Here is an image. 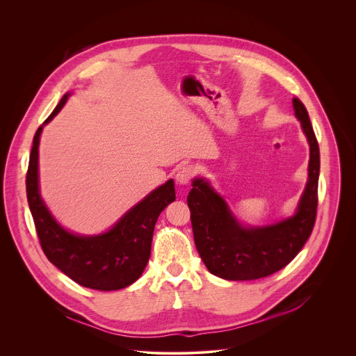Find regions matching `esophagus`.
Returning a JSON list of instances; mask_svg holds the SVG:
<instances>
[{"instance_id":"obj_1","label":"esophagus","mask_w":356,"mask_h":356,"mask_svg":"<svg viewBox=\"0 0 356 356\" xmlns=\"http://www.w3.org/2000/svg\"><path fill=\"white\" fill-rule=\"evenodd\" d=\"M194 176H195V168L193 165H186L180 168V170L177 172L176 181L179 184H188Z\"/></svg>"}]
</instances>
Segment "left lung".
I'll return each instance as SVG.
<instances>
[{"label": "left lung", "mask_w": 356, "mask_h": 356, "mask_svg": "<svg viewBox=\"0 0 356 356\" xmlns=\"http://www.w3.org/2000/svg\"><path fill=\"white\" fill-rule=\"evenodd\" d=\"M293 107L310 143L309 180L297 211L277 224L245 228L204 179H194L187 195L195 248L207 269L225 280H255L289 265L313 232L318 206L320 147L301 101Z\"/></svg>", "instance_id": "1"}]
</instances>
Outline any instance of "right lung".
<instances>
[{"mask_svg":"<svg viewBox=\"0 0 356 356\" xmlns=\"http://www.w3.org/2000/svg\"><path fill=\"white\" fill-rule=\"evenodd\" d=\"M67 97L69 94L60 99L43 125L63 108ZM43 125L33 136L26 172V197L46 258L72 280L88 289L110 291L132 284L149 261L159 214L176 198L175 181L170 179L146 195L110 231L94 236L74 235L56 222L39 194L38 147Z\"/></svg>","mask_w":356,"mask_h":356,"instance_id":"1","label":"right lung"}]
</instances>
